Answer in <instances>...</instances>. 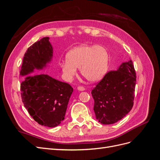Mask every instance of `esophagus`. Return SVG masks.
<instances>
[{"label": "esophagus", "mask_w": 160, "mask_h": 160, "mask_svg": "<svg viewBox=\"0 0 160 160\" xmlns=\"http://www.w3.org/2000/svg\"><path fill=\"white\" fill-rule=\"evenodd\" d=\"M77 89H78L79 91H84L85 89L83 88V87H82V86H79V87H77Z\"/></svg>", "instance_id": "obj_1"}]
</instances>
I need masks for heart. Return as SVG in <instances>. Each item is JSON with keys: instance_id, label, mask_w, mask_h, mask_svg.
<instances>
[{"instance_id": "heart-1", "label": "heart", "mask_w": 160, "mask_h": 160, "mask_svg": "<svg viewBox=\"0 0 160 160\" xmlns=\"http://www.w3.org/2000/svg\"><path fill=\"white\" fill-rule=\"evenodd\" d=\"M67 61L60 67L62 73L71 80L80 69L81 75L91 82L100 81L108 69L109 53L107 48L101 45H81L69 51L66 55Z\"/></svg>"}]
</instances>
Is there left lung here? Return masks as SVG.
Here are the masks:
<instances>
[{"instance_id":"left-lung-1","label":"left lung","mask_w":160,"mask_h":160,"mask_svg":"<svg viewBox=\"0 0 160 160\" xmlns=\"http://www.w3.org/2000/svg\"><path fill=\"white\" fill-rule=\"evenodd\" d=\"M136 75L132 60L106 73L92 90L96 119L102 124L115 123L132 110Z\"/></svg>"}]
</instances>
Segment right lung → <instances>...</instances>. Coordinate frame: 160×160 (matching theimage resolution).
Wrapping results in <instances>:
<instances>
[{
    "instance_id": "obj_1",
    "label": "right lung",
    "mask_w": 160,
    "mask_h": 160,
    "mask_svg": "<svg viewBox=\"0 0 160 160\" xmlns=\"http://www.w3.org/2000/svg\"><path fill=\"white\" fill-rule=\"evenodd\" d=\"M52 47L44 37L28 48L23 57L20 75L21 98L30 115L38 124L49 128L59 125L65 119L72 87L47 74L29 75L42 70L51 61Z\"/></svg>"
}]
</instances>
